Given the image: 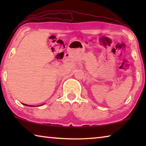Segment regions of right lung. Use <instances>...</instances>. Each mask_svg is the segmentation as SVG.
I'll return each mask as SVG.
<instances>
[{
    "mask_svg": "<svg viewBox=\"0 0 146 146\" xmlns=\"http://www.w3.org/2000/svg\"><path fill=\"white\" fill-rule=\"evenodd\" d=\"M24 105H25V106H30V105H28V104H24ZM40 106H41V105H40Z\"/></svg>",
    "mask_w": 146,
    "mask_h": 146,
    "instance_id": "right-lung-1",
    "label": "right lung"
}]
</instances>
